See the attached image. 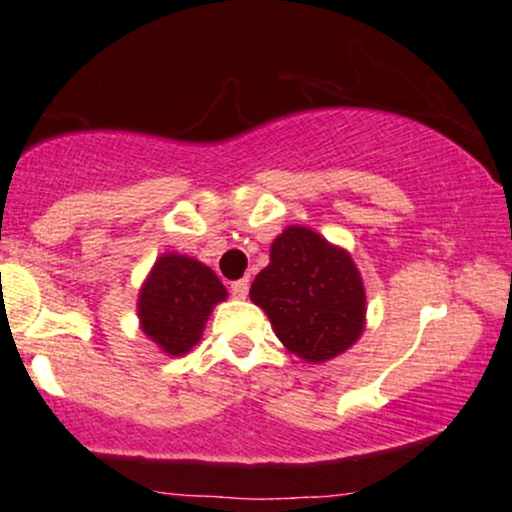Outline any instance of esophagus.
I'll return each mask as SVG.
<instances>
[{
	"instance_id": "esophagus-1",
	"label": "esophagus",
	"mask_w": 512,
	"mask_h": 512,
	"mask_svg": "<svg viewBox=\"0 0 512 512\" xmlns=\"http://www.w3.org/2000/svg\"><path fill=\"white\" fill-rule=\"evenodd\" d=\"M248 291H250V279H248V276H245V279L233 281V284H231L233 298H245V296H248Z\"/></svg>"
}]
</instances>
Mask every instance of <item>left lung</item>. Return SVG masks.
<instances>
[{
  "mask_svg": "<svg viewBox=\"0 0 512 512\" xmlns=\"http://www.w3.org/2000/svg\"><path fill=\"white\" fill-rule=\"evenodd\" d=\"M250 301L267 313L279 342L310 363L344 354L366 327V289L351 255L305 226L274 238Z\"/></svg>",
  "mask_w": 512,
  "mask_h": 512,
  "instance_id": "left-lung-1",
  "label": "left lung"
}]
</instances>
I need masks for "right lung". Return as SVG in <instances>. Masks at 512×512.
Returning <instances> with one entry per match:
<instances>
[{"mask_svg":"<svg viewBox=\"0 0 512 512\" xmlns=\"http://www.w3.org/2000/svg\"><path fill=\"white\" fill-rule=\"evenodd\" d=\"M226 296V286L207 264L166 252L139 291V325L158 349L168 356H182L202 339L211 310Z\"/></svg>","mask_w":512,"mask_h":512,"instance_id":"add662e5","label":"right lung"}]
</instances>
